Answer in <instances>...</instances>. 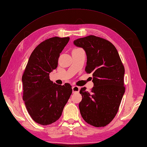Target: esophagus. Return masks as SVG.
Masks as SVG:
<instances>
[{"mask_svg": "<svg viewBox=\"0 0 147 147\" xmlns=\"http://www.w3.org/2000/svg\"><path fill=\"white\" fill-rule=\"evenodd\" d=\"M80 88L79 86H74L72 87V91H73V92H78L80 91Z\"/></svg>", "mask_w": 147, "mask_h": 147, "instance_id": "obj_1", "label": "esophagus"}]
</instances>
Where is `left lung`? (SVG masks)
Masks as SVG:
<instances>
[{"label":"left lung","instance_id":"obj_1","mask_svg":"<svg viewBox=\"0 0 147 147\" xmlns=\"http://www.w3.org/2000/svg\"><path fill=\"white\" fill-rule=\"evenodd\" d=\"M74 43L85 51V71L92 74L94 83L90 91L85 87L80 91L81 115L91 125L104 127L116 116L125 92L124 65L116 48L104 38L89 35L75 40Z\"/></svg>","mask_w":147,"mask_h":147}]
</instances>
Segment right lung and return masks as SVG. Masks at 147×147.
I'll return each mask as SVG.
<instances>
[{"label":"right lung","mask_w":147,"mask_h":147,"mask_svg":"<svg viewBox=\"0 0 147 147\" xmlns=\"http://www.w3.org/2000/svg\"><path fill=\"white\" fill-rule=\"evenodd\" d=\"M69 39L55 37L40 43L31 53L22 77L26 107L34 121L41 125L60 118L72 92L70 84L53 83L49 76L57 68L60 53Z\"/></svg>","instance_id":"right-lung-1"}]
</instances>
